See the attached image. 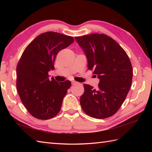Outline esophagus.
Masks as SVG:
<instances>
[{
  "instance_id": "1",
  "label": "esophagus",
  "mask_w": 152,
  "mask_h": 152,
  "mask_svg": "<svg viewBox=\"0 0 152 152\" xmlns=\"http://www.w3.org/2000/svg\"><path fill=\"white\" fill-rule=\"evenodd\" d=\"M77 83H78V82H76V81H72V85H75V84H76Z\"/></svg>"
}]
</instances>
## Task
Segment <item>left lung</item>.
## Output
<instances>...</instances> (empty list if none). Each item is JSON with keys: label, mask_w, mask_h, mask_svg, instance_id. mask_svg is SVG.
I'll return each mask as SVG.
<instances>
[{"label": "left lung", "mask_w": 152, "mask_h": 152, "mask_svg": "<svg viewBox=\"0 0 152 152\" xmlns=\"http://www.w3.org/2000/svg\"><path fill=\"white\" fill-rule=\"evenodd\" d=\"M86 56L88 69L100 80L95 89L84 84L80 99L82 110L90 117L104 119L121 107L131 86L133 68L127 53L118 43L104 34L75 37Z\"/></svg>", "instance_id": "left-lung-1"}]
</instances>
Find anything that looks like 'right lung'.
I'll return each instance as SVG.
<instances>
[{"mask_svg":"<svg viewBox=\"0 0 152 152\" xmlns=\"http://www.w3.org/2000/svg\"><path fill=\"white\" fill-rule=\"evenodd\" d=\"M72 37L46 32L35 38L25 48L17 65L16 87L28 112L39 119H49L60 111L71 82L48 78L57 53L74 42Z\"/></svg>","mask_w":152,"mask_h":152,"instance_id":"add662e5","label":"right lung"}]
</instances>
